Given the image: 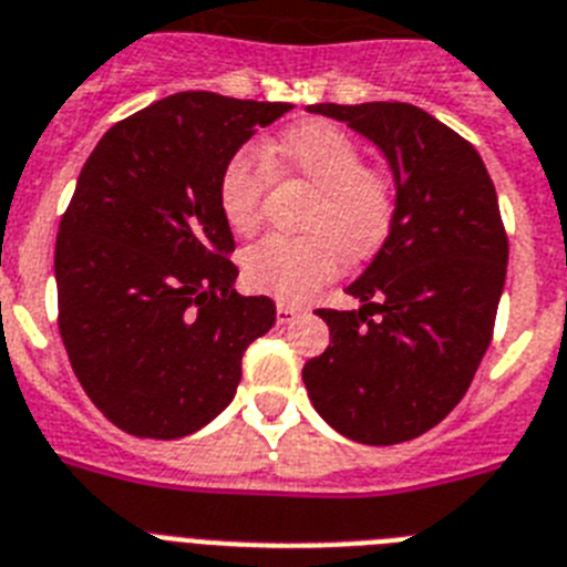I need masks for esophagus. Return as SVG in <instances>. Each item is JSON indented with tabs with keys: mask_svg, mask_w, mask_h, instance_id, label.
Masks as SVG:
<instances>
[{
	"mask_svg": "<svg viewBox=\"0 0 567 567\" xmlns=\"http://www.w3.org/2000/svg\"><path fill=\"white\" fill-rule=\"evenodd\" d=\"M298 316H301V309H298V307H289V303H278V307H275V318H278L280 327L292 323Z\"/></svg>",
	"mask_w": 567,
	"mask_h": 567,
	"instance_id": "1",
	"label": "esophagus"
}]
</instances>
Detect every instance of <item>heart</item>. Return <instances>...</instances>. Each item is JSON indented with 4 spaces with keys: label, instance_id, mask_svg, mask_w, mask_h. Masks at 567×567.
<instances>
[{
    "label": "heart",
    "instance_id": "b5f03b06",
    "mask_svg": "<svg viewBox=\"0 0 567 567\" xmlns=\"http://www.w3.org/2000/svg\"><path fill=\"white\" fill-rule=\"evenodd\" d=\"M258 157L237 152L217 183V203L235 235H255L264 220L269 174L295 177L316 188L303 231L307 237H266L244 255V280L278 301H307L341 272L343 258L367 260L384 246L395 224L393 183L364 166L361 145L332 123L289 128Z\"/></svg>",
    "mask_w": 567,
    "mask_h": 567
}]
</instances>
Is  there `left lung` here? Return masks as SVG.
<instances>
[{
  "label": "left lung",
  "mask_w": 567,
  "mask_h": 567,
  "mask_svg": "<svg viewBox=\"0 0 567 567\" xmlns=\"http://www.w3.org/2000/svg\"><path fill=\"white\" fill-rule=\"evenodd\" d=\"M379 145L395 224L347 287L361 309H318L330 347L303 364L321 419L361 444L427 433L464 399L493 338L507 235L491 174L453 128L408 103L309 105Z\"/></svg>",
  "instance_id": "obj_1"
}]
</instances>
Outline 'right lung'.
<instances>
[{"label": "right lung", "mask_w": 567, "mask_h": 567, "mask_svg": "<svg viewBox=\"0 0 567 567\" xmlns=\"http://www.w3.org/2000/svg\"><path fill=\"white\" fill-rule=\"evenodd\" d=\"M292 109L181 91L111 125L53 251L60 336L96 410L140 439H181L235 399L272 330L266 295L235 292L217 183L251 134Z\"/></svg>", "instance_id": "add662e5"}]
</instances>
